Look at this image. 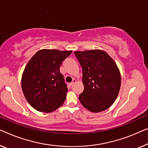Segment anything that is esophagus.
Segmentation results:
<instances>
[{"label":"esophagus","mask_w":148,"mask_h":148,"mask_svg":"<svg viewBox=\"0 0 148 148\" xmlns=\"http://www.w3.org/2000/svg\"><path fill=\"white\" fill-rule=\"evenodd\" d=\"M76 82V80H75V79H73V80H72V82L70 84V86H73Z\"/></svg>","instance_id":"obj_1"}]
</instances>
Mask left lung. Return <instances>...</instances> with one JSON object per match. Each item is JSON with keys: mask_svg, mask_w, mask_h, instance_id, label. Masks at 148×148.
Here are the masks:
<instances>
[{"mask_svg": "<svg viewBox=\"0 0 148 148\" xmlns=\"http://www.w3.org/2000/svg\"><path fill=\"white\" fill-rule=\"evenodd\" d=\"M74 54L82 68L84 89L79 96L82 105L95 113L109 108L120 89L121 76L116 62L100 50L75 51Z\"/></svg>", "mask_w": 148, "mask_h": 148, "instance_id": "1", "label": "left lung"}]
</instances>
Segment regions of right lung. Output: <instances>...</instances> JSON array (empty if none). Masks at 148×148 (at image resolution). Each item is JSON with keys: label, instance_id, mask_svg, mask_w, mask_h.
Masks as SVG:
<instances>
[{"label": "right lung", "instance_id": "obj_1", "mask_svg": "<svg viewBox=\"0 0 148 148\" xmlns=\"http://www.w3.org/2000/svg\"><path fill=\"white\" fill-rule=\"evenodd\" d=\"M71 53V50H40L26 64L22 76V89L35 110L48 113L64 102L68 88L60 67Z\"/></svg>", "mask_w": 148, "mask_h": 148}]
</instances>
